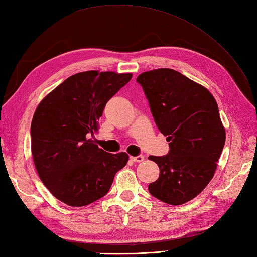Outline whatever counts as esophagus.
<instances>
[{"label": "esophagus", "instance_id": "esophagus-1", "mask_svg": "<svg viewBox=\"0 0 257 257\" xmlns=\"http://www.w3.org/2000/svg\"><path fill=\"white\" fill-rule=\"evenodd\" d=\"M130 159H132L133 162H135V163H142V162H144V160H145V157H144L143 155L136 156V157H134V156H132V157H130Z\"/></svg>", "mask_w": 257, "mask_h": 257}]
</instances>
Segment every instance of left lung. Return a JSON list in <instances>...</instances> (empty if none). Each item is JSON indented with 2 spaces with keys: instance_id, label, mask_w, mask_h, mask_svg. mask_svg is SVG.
Here are the masks:
<instances>
[{
  "instance_id": "1",
  "label": "left lung",
  "mask_w": 257,
  "mask_h": 257,
  "mask_svg": "<svg viewBox=\"0 0 257 257\" xmlns=\"http://www.w3.org/2000/svg\"><path fill=\"white\" fill-rule=\"evenodd\" d=\"M169 153L149 156L159 178L149 193L169 205L189 202L214 177L226 134L213 94L173 69H156L137 77Z\"/></svg>"
}]
</instances>
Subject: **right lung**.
<instances>
[{
	"label": "right lung",
	"mask_w": 257,
	"mask_h": 257,
	"mask_svg": "<svg viewBox=\"0 0 257 257\" xmlns=\"http://www.w3.org/2000/svg\"><path fill=\"white\" fill-rule=\"evenodd\" d=\"M132 73L80 72L52 90L31 122L34 166L45 187L60 202L81 207L109 192L125 153L109 154L93 140L107 103Z\"/></svg>",
	"instance_id": "right-lung-1"
}]
</instances>
